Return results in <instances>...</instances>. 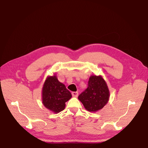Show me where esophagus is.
Returning a JSON list of instances; mask_svg holds the SVG:
<instances>
[{
    "mask_svg": "<svg viewBox=\"0 0 148 148\" xmlns=\"http://www.w3.org/2000/svg\"><path fill=\"white\" fill-rule=\"evenodd\" d=\"M72 95L74 97H77L78 96V92H72Z\"/></svg>",
    "mask_w": 148,
    "mask_h": 148,
    "instance_id": "esophagus-1",
    "label": "esophagus"
}]
</instances>
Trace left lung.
<instances>
[{
	"instance_id": "left-lung-1",
	"label": "left lung",
	"mask_w": 148,
	"mask_h": 148,
	"mask_svg": "<svg viewBox=\"0 0 148 148\" xmlns=\"http://www.w3.org/2000/svg\"><path fill=\"white\" fill-rule=\"evenodd\" d=\"M110 92L106 81L102 76L92 75L88 88L78 97L84 108L89 112L102 109L108 102Z\"/></svg>"
}]
</instances>
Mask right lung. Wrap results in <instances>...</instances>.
Returning a JSON list of instances; mask_svg holds the SVG:
<instances>
[{
	"instance_id": "obj_1",
	"label": "right lung",
	"mask_w": 148,
	"mask_h": 148,
	"mask_svg": "<svg viewBox=\"0 0 148 148\" xmlns=\"http://www.w3.org/2000/svg\"><path fill=\"white\" fill-rule=\"evenodd\" d=\"M71 97V93L55 74L46 77L42 90V102L46 108L57 114L65 109V102Z\"/></svg>"
}]
</instances>
